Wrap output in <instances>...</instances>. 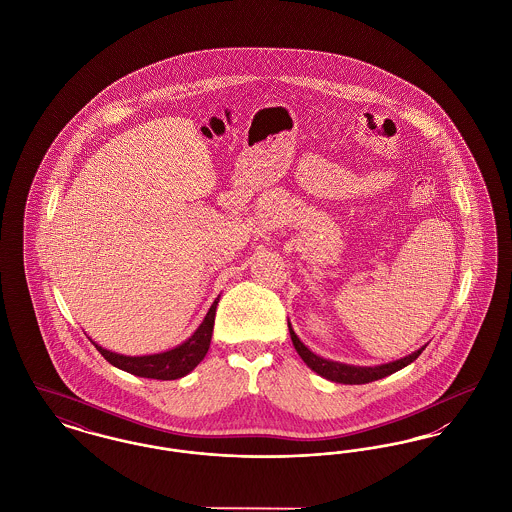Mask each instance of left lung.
<instances>
[{"label": "left lung", "instance_id": "obj_1", "mask_svg": "<svg viewBox=\"0 0 512 512\" xmlns=\"http://www.w3.org/2000/svg\"><path fill=\"white\" fill-rule=\"evenodd\" d=\"M288 328H290L293 347H295V351L299 353V357L303 359V363L309 366L311 370H315L322 378H326V380H330V382H336V384H351V386H353V384H368V382L386 378V376H390L393 372H397V370L411 365L413 361L418 359V355L426 349V345H422L420 349H416L411 355H407V357H403V359H397V361H393V363H386V365H345V363L330 361V359H324V357H320L317 353H313L303 341L297 338V334L293 332L290 320H288Z\"/></svg>", "mask_w": 512, "mask_h": 512}]
</instances>
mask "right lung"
Instances as JSON below:
<instances>
[{"mask_svg": "<svg viewBox=\"0 0 512 512\" xmlns=\"http://www.w3.org/2000/svg\"><path fill=\"white\" fill-rule=\"evenodd\" d=\"M219 299L220 295L213 301L211 309L207 311V315L203 318V322L197 326L194 334L184 343L172 347L169 351L130 357V355H121V353L109 351V349L98 345L96 341H92V343L96 345L99 353L105 357V361H109L111 365L121 368L124 372H130V374L140 376V378H151V380H178V378L190 374L195 366L203 361V357L207 355L211 338H213V326H215Z\"/></svg>", "mask_w": 512, "mask_h": 512, "instance_id": "add662e5", "label": "right lung"}]
</instances>
